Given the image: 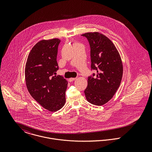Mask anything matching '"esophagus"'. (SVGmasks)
<instances>
[{
    "label": "esophagus",
    "mask_w": 152,
    "mask_h": 152,
    "mask_svg": "<svg viewBox=\"0 0 152 152\" xmlns=\"http://www.w3.org/2000/svg\"><path fill=\"white\" fill-rule=\"evenodd\" d=\"M76 79H77V78H71L68 79V81H69V82H72V81H75Z\"/></svg>",
    "instance_id": "34e87169"
}]
</instances>
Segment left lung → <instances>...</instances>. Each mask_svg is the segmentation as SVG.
I'll return each mask as SVG.
<instances>
[{"label":"left lung","instance_id":"8db88e82","mask_svg":"<svg viewBox=\"0 0 152 152\" xmlns=\"http://www.w3.org/2000/svg\"><path fill=\"white\" fill-rule=\"evenodd\" d=\"M91 48V69L95 75L88 78L84 91L87 101L101 106L108 102L119 87L123 74V65L116 47L107 37L98 32L86 33Z\"/></svg>","mask_w":152,"mask_h":152}]
</instances>
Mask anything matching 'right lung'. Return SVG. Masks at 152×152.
Instances as JSON below:
<instances>
[{"mask_svg": "<svg viewBox=\"0 0 152 152\" xmlns=\"http://www.w3.org/2000/svg\"><path fill=\"white\" fill-rule=\"evenodd\" d=\"M58 39L43 40L31 50L25 67V80L31 96L44 108L56 112L65 105L68 82L56 75Z\"/></svg>", "mask_w": 152, "mask_h": 152, "instance_id": "1", "label": "right lung"}]
</instances>
